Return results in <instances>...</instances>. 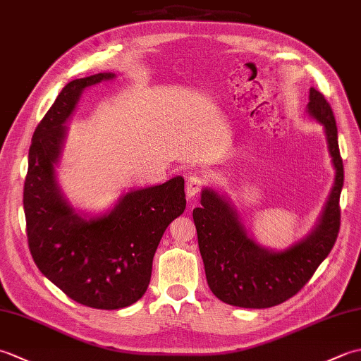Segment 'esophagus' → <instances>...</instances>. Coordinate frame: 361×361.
Segmentation results:
<instances>
[{"mask_svg": "<svg viewBox=\"0 0 361 361\" xmlns=\"http://www.w3.org/2000/svg\"><path fill=\"white\" fill-rule=\"evenodd\" d=\"M203 186H204V180L202 178V176H198V175L189 176V178L186 180V194H188V197H195L203 189Z\"/></svg>", "mask_w": 361, "mask_h": 361, "instance_id": "esophagus-1", "label": "esophagus"}]
</instances>
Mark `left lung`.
Returning <instances> with one entry per match:
<instances>
[{
	"label": "left lung",
	"mask_w": 361,
	"mask_h": 361,
	"mask_svg": "<svg viewBox=\"0 0 361 361\" xmlns=\"http://www.w3.org/2000/svg\"><path fill=\"white\" fill-rule=\"evenodd\" d=\"M307 111L323 124L335 183L315 229L282 251L260 247L240 224L226 197L204 188L194 224L206 281L220 301L243 309H267L295 296L334 248L340 231V194L344 181L338 132L331 105L310 88Z\"/></svg>",
	"instance_id": "8db88e82"
}]
</instances>
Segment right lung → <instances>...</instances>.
<instances>
[{
	"mask_svg": "<svg viewBox=\"0 0 361 361\" xmlns=\"http://www.w3.org/2000/svg\"><path fill=\"white\" fill-rule=\"evenodd\" d=\"M116 75L99 73L75 79L37 126L29 149L23 192L30 255L46 278L87 307L116 310L141 299L166 228L186 208L185 180L133 189L109 212L85 217L60 190L56 166L83 90Z\"/></svg>",
	"mask_w": 361,
	"mask_h": 361,
	"instance_id": "1",
	"label": "right lung"
}]
</instances>
